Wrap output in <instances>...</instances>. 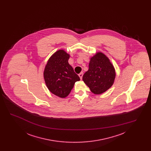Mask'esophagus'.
<instances>
[{
    "label": "esophagus",
    "instance_id": "34e87169",
    "mask_svg": "<svg viewBox=\"0 0 151 151\" xmlns=\"http://www.w3.org/2000/svg\"><path fill=\"white\" fill-rule=\"evenodd\" d=\"M83 72H80L79 74V76L80 77V79L81 80L82 78H83Z\"/></svg>",
    "mask_w": 151,
    "mask_h": 151
}]
</instances>
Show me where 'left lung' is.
Segmentation results:
<instances>
[{"instance_id": "obj_1", "label": "left lung", "mask_w": 151, "mask_h": 151, "mask_svg": "<svg viewBox=\"0 0 151 151\" xmlns=\"http://www.w3.org/2000/svg\"><path fill=\"white\" fill-rule=\"evenodd\" d=\"M115 78V70L109 59L103 53L97 52L91 58L83 80L92 92L100 94L112 86Z\"/></svg>"}]
</instances>
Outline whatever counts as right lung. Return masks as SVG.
I'll return each instance as SVG.
<instances>
[{"label": "right lung", "mask_w": 151, "mask_h": 151, "mask_svg": "<svg viewBox=\"0 0 151 151\" xmlns=\"http://www.w3.org/2000/svg\"><path fill=\"white\" fill-rule=\"evenodd\" d=\"M69 58V54L65 51H57L49 59L43 72L49 90L61 98L67 97L75 82L80 80L79 76L68 62Z\"/></svg>", "instance_id": "1"}]
</instances>
